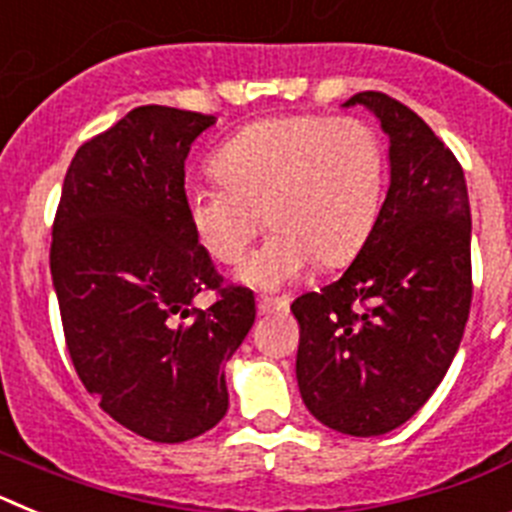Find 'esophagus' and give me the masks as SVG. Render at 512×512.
Returning a JSON list of instances; mask_svg holds the SVG:
<instances>
[{"label":"esophagus","mask_w":512,"mask_h":512,"mask_svg":"<svg viewBox=\"0 0 512 512\" xmlns=\"http://www.w3.org/2000/svg\"><path fill=\"white\" fill-rule=\"evenodd\" d=\"M261 315H271V312H284L289 307V302L284 297H259L256 300Z\"/></svg>","instance_id":"obj_1"}]
</instances>
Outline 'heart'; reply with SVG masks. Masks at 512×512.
<instances>
[{
  "label": "heart",
  "mask_w": 512,
  "mask_h": 512,
  "mask_svg": "<svg viewBox=\"0 0 512 512\" xmlns=\"http://www.w3.org/2000/svg\"><path fill=\"white\" fill-rule=\"evenodd\" d=\"M217 182L187 192L197 241L217 264H238L264 225V246L243 266L253 287L292 282L315 259L346 264L372 233L387 176L384 143L359 117L259 120L212 156Z\"/></svg>",
  "instance_id": "obj_1"
}]
</instances>
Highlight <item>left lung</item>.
Listing matches in <instances>:
<instances>
[{
	"mask_svg": "<svg viewBox=\"0 0 512 512\" xmlns=\"http://www.w3.org/2000/svg\"><path fill=\"white\" fill-rule=\"evenodd\" d=\"M364 104L390 138V189L338 282L292 302L297 384L323 425L382 436L413 418L449 372L472 305V215L464 171L410 107Z\"/></svg>",
	"mask_w": 512,
	"mask_h": 512,
	"instance_id": "obj_1",
	"label": "left lung"
}]
</instances>
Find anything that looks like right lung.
Segmentation results:
<instances>
[{
	"label": "right lung",
	"instance_id": "obj_1",
	"mask_svg": "<svg viewBox=\"0 0 512 512\" xmlns=\"http://www.w3.org/2000/svg\"><path fill=\"white\" fill-rule=\"evenodd\" d=\"M215 125L135 107L76 151L53 220L51 274L71 361L99 408L156 443L202 436L228 413L225 361L256 320L223 287L187 215L184 161ZM212 288L207 311L193 297Z\"/></svg>",
	"mask_w": 512,
	"mask_h": 512
}]
</instances>
